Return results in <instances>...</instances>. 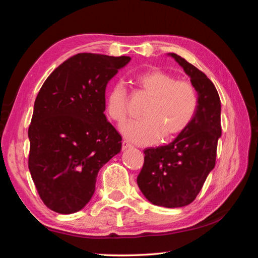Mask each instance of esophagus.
<instances>
[{"label": "esophagus", "mask_w": 258, "mask_h": 258, "mask_svg": "<svg viewBox=\"0 0 258 258\" xmlns=\"http://www.w3.org/2000/svg\"><path fill=\"white\" fill-rule=\"evenodd\" d=\"M130 148H132V145H131V143H128L127 141L121 142V150H127Z\"/></svg>", "instance_id": "34e87169"}]
</instances>
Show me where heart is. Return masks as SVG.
I'll return each mask as SVG.
<instances>
[{
	"label": "heart",
	"instance_id": "obj_1",
	"mask_svg": "<svg viewBox=\"0 0 258 258\" xmlns=\"http://www.w3.org/2000/svg\"><path fill=\"white\" fill-rule=\"evenodd\" d=\"M133 83L139 92L149 98L141 110L142 119L131 121L121 132L131 141L147 146L160 137L165 141L182 133L198 108V94L189 81L176 80L161 69L137 74ZM106 112L116 124L123 125L128 118V94L121 84L112 85L104 99Z\"/></svg>",
	"mask_w": 258,
	"mask_h": 258
}]
</instances>
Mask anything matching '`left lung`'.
<instances>
[{
  "instance_id": "1",
  "label": "left lung",
  "mask_w": 258,
  "mask_h": 258,
  "mask_svg": "<svg viewBox=\"0 0 258 258\" xmlns=\"http://www.w3.org/2000/svg\"><path fill=\"white\" fill-rule=\"evenodd\" d=\"M190 76L198 93V108L190 125L169 145L147 148L138 175L140 190L156 206L176 208L191 204L215 167L222 134L221 100L213 82L194 64L169 53Z\"/></svg>"
}]
</instances>
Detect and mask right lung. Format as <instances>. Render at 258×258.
I'll list each match as a JSON object with an SVG mask.
<instances>
[{
    "instance_id": "obj_1",
    "label": "right lung",
    "mask_w": 258,
    "mask_h": 258,
    "mask_svg": "<svg viewBox=\"0 0 258 258\" xmlns=\"http://www.w3.org/2000/svg\"><path fill=\"white\" fill-rule=\"evenodd\" d=\"M130 60L78 53L42 85L28 128V167L51 211H81L92 198L100 168L120 151V134L103 113L104 93L108 82Z\"/></svg>"
}]
</instances>
